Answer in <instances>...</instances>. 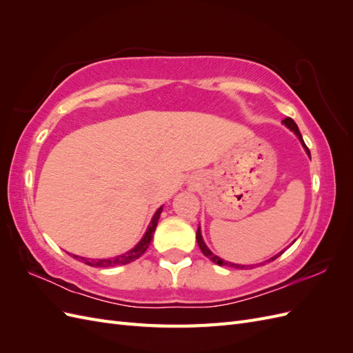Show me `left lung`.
<instances>
[{"instance_id": "8db88e82", "label": "left lung", "mask_w": 353, "mask_h": 353, "mask_svg": "<svg viewBox=\"0 0 353 353\" xmlns=\"http://www.w3.org/2000/svg\"><path fill=\"white\" fill-rule=\"evenodd\" d=\"M283 123L288 128V130L290 131H293L296 135H297V138L299 140H301V143H302V145L305 147V150H306V153H307V156L311 157V153H309V148L306 147V144H305V141H303V138H302V135H301V132H299V128H297V125H296V122L292 119V117H285V119L283 121ZM196 239H197V244H199V248H200V250L203 252V254L206 256V258H209L212 262H215V263H218V265H221V266H231V268H239V270H248V266L245 265H237V263H231V262H227V261H223V259H221V258H218L216 254H213L209 249H208V245L205 244V241H203V237H201V231H200V227L197 228V232H196ZM284 252V250H283ZM283 252H280L279 254H275L274 258H271L270 261H266V262H271V261H274V259H276L279 258V256H281L283 254Z\"/></svg>"}]
</instances>
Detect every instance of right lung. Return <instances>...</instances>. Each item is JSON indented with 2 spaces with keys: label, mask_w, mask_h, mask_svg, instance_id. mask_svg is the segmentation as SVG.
<instances>
[{
  "label": "right lung",
  "mask_w": 353,
  "mask_h": 353,
  "mask_svg": "<svg viewBox=\"0 0 353 353\" xmlns=\"http://www.w3.org/2000/svg\"><path fill=\"white\" fill-rule=\"evenodd\" d=\"M162 210H163V206H160L156 210V213H154L153 218H152L150 225H148V228H147V231L144 234V237L140 240V243L135 245V248H132L131 250H128L126 253L116 256V258H109V259H88V258H82V256H77V254H73V258L83 262V263L90 265V266H94V268H109V266L126 265V263H130V262H134L135 259L140 258L141 254H144V252L147 250L148 245H150V241L153 239L154 230L157 227V221L160 218V213H162Z\"/></svg>",
  "instance_id": "add662e5"
}]
</instances>
